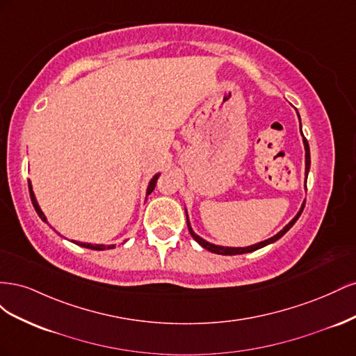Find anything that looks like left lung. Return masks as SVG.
I'll return each instance as SVG.
<instances>
[{
    "label": "left lung",
    "mask_w": 356,
    "mask_h": 356,
    "mask_svg": "<svg viewBox=\"0 0 356 356\" xmlns=\"http://www.w3.org/2000/svg\"><path fill=\"white\" fill-rule=\"evenodd\" d=\"M300 131H301V127H300ZM301 135H303V134H301ZM303 144H305V149H306V179H307V174H309V169H310V149H309L307 139H306L305 136H303ZM303 209H305V203H303V207H301L300 212L294 217V220L289 221V222L285 225V227H284V230H281L277 234H275L273 238L267 239V241H264V242H260V243H255V245H252V246H246V248H229V246H218V245L209 243V242H207L204 239L199 238V236H197L195 232H193V229L190 227L188 218H187V225H188V232H190V234L193 236V239H195L199 245H202V246L204 248V250H208V251H211V252H213V254H220V255H238V254H246V252L257 251V250H260V248H263V246H266V245H268V243H273V242H276L277 239H281L282 236L296 224V221L298 220V217L301 215V212H303Z\"/></svg>",
    "instance_id": "1"
}]
</instances>
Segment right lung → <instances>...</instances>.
Here are the masks:
<instances>
[{"label": "right lung", "mask_w": 356, "mask_h": 356, "mask_svg": "<svg viewBox=\"0 0 356 356\" xmlns=\"http://www.w3.org/2000/svg\"><path fill=\"white\" fill-rule=\"evenodd\" d=\"M159 174L157 175H154L153 177V179L149 181V184H148V188H147V196L149 195V193H152L153 190H154V187H156V182H157V179H159ZM28 187H29V196H31V202H32V204H34V208H35V211H37V213H38V217L44 221V222H47V220H46V217H44V213H42V211L40 209V207H38V203H37V199H35V196H34V191H32V187H31V182L28 181ZM74 243H77V245H80V246H84V248H89V250H96V251H104V250H113V248H115V245H90V243H81V242H75V241H72Z\"/></svg>", "instance_id": "obj_1"}]
</instances>
